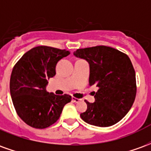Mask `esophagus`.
<instances>
[{
	"label": "esophagus",
	"instance_id": "34e87169",
	"mask_svg": "<svg viewBox=\"0 0 151 151\" xmlns=\"http://www.w3.org/2000/svg\"><path fill=\"white\" fill-rule=\"evenodd\" d=\"M72 101L74 102V103H79V102L81 101V99H80L75 98V97H73V98H72Z\"/></svg>",
	"mask_w": 151,
	"mask_h": 151
}]
</instances>
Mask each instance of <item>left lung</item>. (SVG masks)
<instances>
[{"instance_id": "1", "label": "left lung", "mask_w": 151, "mask_h": 151, "mask_svg": "<svg viewBox=\"0 0 151 151\" xmlns=\"http://www.w3.org/2000/svg\"><path fill=\"white\" fill-rule=\"evenodd\" d=\"M76 57L90 65L89 85H95V101L89 103L80 114L87 124L98 127L111 126L126 115L136 97V74L126 54L107 46L78 49Z\"/></svg>"}]
</instances>
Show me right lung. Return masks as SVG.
<instances>
[{
	"instance_id": "right-lung-1",
	"label": "right lung",
	"mask_w": 151,
	"mask_h": 151,
	"mask_svg": "<svg viewBox=\"0 0 151 151\" xmlns=\"http://www.w3.org/2000/svg\"><path fill=\"white\" fill-rule=\"evenodd\" d=\"M69 51L38 46L22 56L15 65L9 82L12 102L18 116L35 129H45L56 122L64 106L71 101L69 95L47 92V80L56 74L60 60Z\"/></svg>"
}]
</instances>
